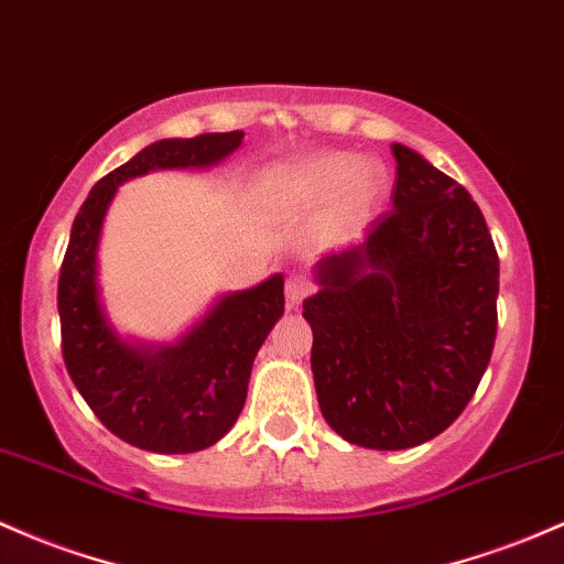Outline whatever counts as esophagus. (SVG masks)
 <instances>
[{"label": "esophagus", "instance_id": "esophagus-1", "mask_svg": "<svg viewBox=\"0 0 564 564\" xmlns=\"http://www.w3.org/2000/svg\"><path fill=\"white\" fill-rule=\"evenodd\" d=\"M313 292V283L307 281L305 275H289L286 278V302H289V307H300L302 305V300H305L307 294Z\"/></svg>", "mask_w": 564, "mask_h": 564}]
</instances>
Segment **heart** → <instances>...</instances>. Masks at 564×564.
Returning <instances> with one entry per match:
<instances>
[{
    "label": "heart",
    "mask_w": 564,
    "mask_h": 564,
    "mask_svg": "<svg viewBox=\"0 0 564 564\" xmlns=\"http://www.w3.org/2000/svg\"><path fill=\"white\" fill-rule=\"evenodd\" d=\"M334 193L321 230L326 238H345L367 225L386 200L388 171L377 160H358L350 152H324L272 173L270 195L292 206H313Z\"/></svg>",
    "instance_id": "obj_1"
}]
</instances>
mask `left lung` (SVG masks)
I'll return each mask as SVG.
<instances>
[{
	"label": "left lung",
	"instance_id": "8db88e82",
	"mask_svg": "<svg viewBox=\"0 0 564 564\" xmlns=\"http://www.w3.org/2000/svg\"><path fill=\"white\" fill-rule=\"evenodd\" d=\"M393 212L315 268L305 300L324 420L345 442L410 449L466 410L498 332V251L479 206L393 144Z\"/></svg>",
	"mask_w": 564,
	"mask_h": 564
}]
</instances>
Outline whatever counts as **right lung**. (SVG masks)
<instances>
[{
    "label": "right lung",
    "mask_w": 564,
    "mask_h": 564,
    "mask_svg": "<svg viewBox=\"0 0 564 564\" xmlns=\"http://www.w3.org/2000/svg\"><path fill=\"white\" fill-rule=\"evenodd\" d=\"M243 131L163 139L115 169L79 208L58 278L61 348L72 382L107 429L147 453H197L232 429L253 358L283 315V275L225 294L178 343H126L98 300V238L117 187L158 169H206L232 154Z\"/></svg>",
    "instance_id": "right-lung-1"
}]
</instances>
